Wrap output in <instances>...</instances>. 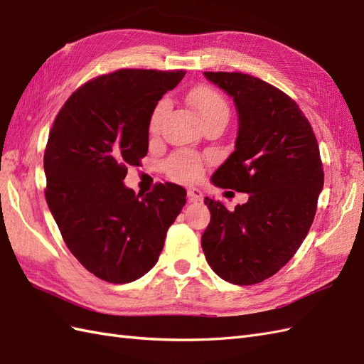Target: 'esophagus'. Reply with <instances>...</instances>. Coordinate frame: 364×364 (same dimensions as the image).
I'll use <instances>...</instances> for the list:
<instances>
[{"label": "esophagus", "mask_w": 364, "mask_h": 364, "mask_svg": "<svg viewBox=\"0 0 364 364\" xmlns=\"http://www.w3.org/2000/svg\"><path fill=\"white\" fill-rule=\"evenodd\" d=\"M188 196H189L191 201L196 203V201H203L204 193H203L198 188H191V189L188 191Z\"/></svg>", "instance_id": "34e87169"}]
</instances>
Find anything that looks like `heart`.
Wrapping results in <instances>:
<instances>
[{
    "mask_svg": "<svg viewBox=\"0 0 364 364\" xmlns=\"http://www.w3.org/2000/svg\"><path fill=\"white\" fill-rule=\"evenodd\" d=\"M188 103L195 109L203 120V124L213 122H225L228 119V105L220 91L209 85H200L193 88L188 95ZM168 112V102L160 100L151 112L149 117V132L152 136L159 134L161 122ZM169 175L178 181H193L201 175L200 163L188 157V155H175L168 164Z\"/></svg>",
    "mask_w": 364,
    "mask_h": 364,
    "instance_id": "heart-1",
    "label": "heart"
}]
</instances>
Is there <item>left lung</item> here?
<instances>
[{
  "instance_id": "left-lung-1",
  "label": "left lung",
  "mask_w": 364,
  "mask_h": 364,
  "mask_svg": "<svg viewBox=\"0 0 364 364\" xmlns=\"http://www.w3.org/2000/svg\"><path fill=\"white\" fill-rule=\"evenodd\" d=\"M204 76L233 99L237 112L235 151L212 183L248 193V201L230 212L205 198L210 223L201 247L221 279L253 285L294 256L314 221L323 189L318 144L297 103L276 87L242 73Z\"/></svg>"
}]
</instances>
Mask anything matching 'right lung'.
<instances>
[{"instance_id": "add662e5", "label": "right lung", "mask_w": 364, "mask_h": 364, "mask_svg": "<svg viewBox=\"0 0 364 364\" xmlns=\"http://www.w3.org/2000/svg\"><path fill=\"white\" fill-rule=\"evenodd\" d=\"M184 75L119 70L92 79L68 97L50 131L48 209L68 250L107 282L146 274L186 204L178 184H159L141 196L123 183L128 166L148 154L152 109Z\"/></svg>"}]
</instances>
